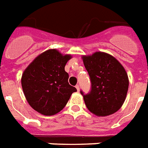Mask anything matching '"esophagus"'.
<instances>
[{
    "label": "esophagus",
    "mask_w": 148,
    "mask_h": 148,
    "mask_svg": "<svg viewBox=\"0 0 148 148\" xmlns=\"http://www.w3.org/2000/svg\"><path fill=\"white\" fill-rule=\"evenodd\" d=\"M76 88L77 89V91L79 92V86L78 85V84H77V85H76Z\"/></svg>",
    "instance_id": "34e87169"
}]
</instances>
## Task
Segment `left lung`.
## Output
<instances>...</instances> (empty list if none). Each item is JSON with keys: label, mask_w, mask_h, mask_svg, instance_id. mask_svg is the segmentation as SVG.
<instances>
[{"label": "left lung", "mask_w": 148, "mask_h": 148, "mask_svg": "<svg viewBox=\"0 0 148 148\" xmlns=\"http://www.w3.org/2000/svg\"><path fill=\"white\" fill-rule=\"evenodd\" d=\"M92 83L90 92L84 94L88 109L96 116L116 112L126 99L129 80L126 71L117 60L108 53L96 52L82 56Z\"/></svg>", "instance_id": "left-lung-1"}]
</instances>
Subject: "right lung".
Masks as SVG:
<instances>
[{"label": "right lung", "instance_id": "obj_1", "mask_svg": "<svg viewBox=\"0 0 148 148\" xmlns=\"http://www.w3.org/2000/svg\"><path fill=\"white\" fill-rule=\"evenodd\" d=\"M71 55L49 49L36 57L21 77L23 92L33 109L45 116H53L65 107L76 88L69 84L64 67Z\"/></svg>", "mask_w": 148, "mask_h": 148}]
</instances>
